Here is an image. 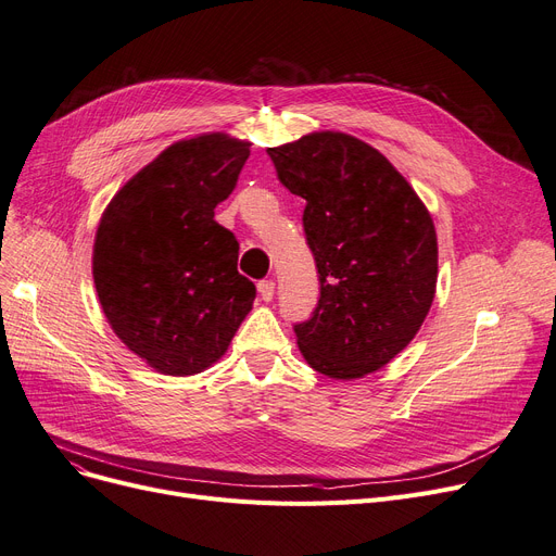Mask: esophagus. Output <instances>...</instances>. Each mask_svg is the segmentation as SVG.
<instances>
[{
    "label": "esophagus",
    "instance_id": "1",
    "mask_svg": "<svg viewBox=\"0 0 556 556\" xmlns=\"http://www.w3.org/2000/svg\"><path fill=\"white\" fill-rule=\"evenodd\" d=\"M258 295H261V300L270 302L273 295H275V281L273 279H261L258 281Z\"/></svg>",
    "mask_w": 556,
    "mask_h": 556
}]
</instances>
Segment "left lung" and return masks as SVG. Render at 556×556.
I'll return each instance as SVG.
<instances>
[{
	"label": "left lung",
	"instance_id": "1",
	"mask_svg": "<svg viewBox=\"0 0 556 556\" xmlns=\"http://www.w3.org/2000/svg\"><path fill=\"white\" fill-rule=\"evenodd\" d=\"M268 156L281 186L306 200L320 295L293 325L304 358L333 379L383 368L412 343L437 291L431 215L389 159L354 136L311 134Z\"/></svg>",
	"mask_w": 556,
	"mask_h": 556
}]
</instances>
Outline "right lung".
Instances as JSON below:
<instances>
[{
  "mask_svg": "<svg viewBox=\"0 0 556 556\" xmlns=\"http://www.w3.org/2000/svg\"><path fill=\"white\" fill-rule=\"evenodd\" d=\"M250 142L208 134L167 148L117 192L94 238L92 277L106 318L163 375L218 361L256 286L238 273V240L213 220Z\"/></svg>",
  "mask_w": 556,
  "mask_h": 556,
  "instance_id": "right-lung-1",
  "label": "right lung"
}]
</instances>
